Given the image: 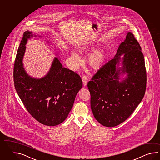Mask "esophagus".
I'll return each mask as SVG.
<instances>
[{
	"mask_svg": "<svg viewBox=\"0 0 160 160\" xmlns=\"http://www.w3.org/2000/svg\"><path fill=\"white\" fill-rule=\"evenodd\" d=\"M82 82H83V84L84 86H86L87 83H88V79L87 78V77L85 76V75H83L82 77Z\"/></svg>",
	"mask_w": 160,
	"mask_h": 160,
	"instance_id": "1",
	"label": "esophagus"
}]
</instances>
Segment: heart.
Segmentation results:
<instances>
[{"label": "heart", "instance_id": "heart-1", "mask_svg": "<svg viewBox=\"0 0 160 160\" xmlns=\"http://www.w3.org/2000/svg\"><path fill=\"white\" fill-rule=\"evenodd\" d=\"M92 49L91 46H85L81 48V50L82 51H89ZM70 55L72 61L75 63V64L78 63L81 61L80 57L74 51H71ZM105 59V50L103 48H100L97 49L90 54L88 57V63L92 68L94 69H98L102 66Z\"/></svg>", "mask_w": 160, "mask_h": 160}]
</instances>
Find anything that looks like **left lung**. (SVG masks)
<instances>
[{
    "label": "left lung",
    "mask_w": 160,
    "mask_h": 160,
    "mask_svg": "<svg viewBox=\"0 0 160 160\" xmlns=\"http://www.w3.org/2000/svg\"><path fill=\"white\" fill-rule=\"evenodd\" d=\"M141 50L133 34L128 32L114 58L88 82L92 112L103 126L114 127L124 122L142 100L146 72Z\"/></svg>",
    "instance_id": "left-lung-1"
}]
</instances>
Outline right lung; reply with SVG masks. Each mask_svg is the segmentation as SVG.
<instances>
[{
	"label": "right lung",
	"mask_w": 160,
	"mask_h": 160,
	"mask_svg": "<svg viewBox=\"0 0 160 160\" xmlns=\"http://www.w3.org/2000/svg\"><path fill=\"white\" fill-rule=\"evenodd\" d=\"M34 37L42 38L32 31H25L18 48L14 68L15 88L35 119L47 126H56L68 117L75 97L82 88V81L76 72L63 68L58 57L54 58L44 77L37 78L28 75L23 60L27 41Z\"/></svg>",
	"instance_id": "1"
}]
</instances>
